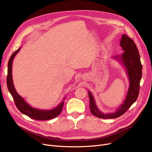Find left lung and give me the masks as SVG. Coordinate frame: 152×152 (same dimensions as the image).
Masks as SVG:
<instances>
[{"mask_svg":"<svg viewBox=\"0 0 152 152\" xmlns=\"http://www.w3.org/2000/svg\"><path fill=\"white\" fill-rule=\"evenodd\" d=\"M120 45L124 53L119 56L113 57L121 60L125 66L126 73L130 80V86L126 94V97L118 109L114 113L104 114L100 111L96 105L94 97L89 91V108L91 113L102 119H114L118 118L124 114L132 104L136 102L139 95L140 81L142 78V66L140 60L139 51L134 41L124 34L120 42Z\"/></svg>","mask_w":152,"mask_h":152,"instance_id":"1","label":"left lung"}]
</instances>
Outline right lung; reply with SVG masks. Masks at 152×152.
<instances>
[{"label":"right lung","instance_id":"obj_1","mask_svg":"<svg viewBox=\"0 0 152 152\" xmlns=\"http://www.w3.org/2000/svg\"><path fill=\"white\" fill-rule=\"evenodd\" d=\"M20 48H19L17 50H16L12 55L11 56L8 63V74L7 77V84L9 92H10L11 95L12 96L13 100L15 101V104L17 108L21 112L31 119L34 120L39 121H46L55 118V117L59 115L62 111L64 102H62L60 104L58 105L54 109L50 110H41L37 108H34L30 107L29 104L26 103V102L23 99V98L20 96L18 93L16 92L12 78V64L15 55L19 51Z\"/></svg>","mask_w":152,"mask_h":152}]
</instances>
